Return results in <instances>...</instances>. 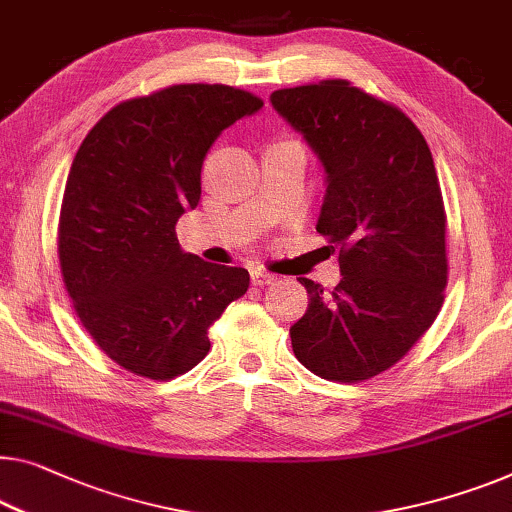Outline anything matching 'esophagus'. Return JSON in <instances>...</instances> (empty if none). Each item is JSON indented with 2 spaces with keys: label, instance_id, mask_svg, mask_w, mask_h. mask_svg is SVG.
Wrapping results in <instances>:
<instances>
[{
  "label": "esophagus",
  "instance_id": "obj_1",
  "mask_svg": "<svg viewBox=\"0 0 512 512\" xmlns=\"http://www.w3.org/2000/svg\"><path fill=\"white\" fill-rule=\"evenodd\" d=\"M250 278H253V285H259V287L273 285V282L278 280L276 273H269V271H264V269H253V271H250Z\"/></svg>",
  "mask_w": 512,
  "mask_h": 512
}]
</instances>
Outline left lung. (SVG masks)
<instances>
[{
    "instance_id": "left-lung-1",
    "label": "left lung",
    "mask_w": 512,
    "mask_h": 512,
    "mask_svg": "<svg viewBox=\"0 0 512 512\" xmlns=\"http://www.w3.org/2000/svg\"><path fill=\"white\" fill-rule=\"evenodd\" d=\"M271 103L324 163L317 232L340 248L333 292L299 278L310 299L289 329L294 356L322 379H372L444 305L446 209L430 147L400 108L349 80L278 89Z\"/></svg>"
}]
</instances>
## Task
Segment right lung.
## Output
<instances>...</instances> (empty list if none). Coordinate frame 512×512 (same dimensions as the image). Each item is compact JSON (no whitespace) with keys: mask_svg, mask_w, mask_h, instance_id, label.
<instances>
[{"mask_svg":"<svg viewBox=\"0 0 512 512\" xmlns=\"http://www.w3.org/2000/svg\"><path fill=\"white\" fill-rule=\"evenodd\" d=\"M264 101L230 85H172L98 119L68 172L59 266L75 315L105 356L167 381L209 354V326L248 292L241 266L181 253V213L202 195L218 135Z\"/></svg>","mask_w":512,"mask_h":512,"instance_id":"add662e5","label":"right lung"}]
</instances>
